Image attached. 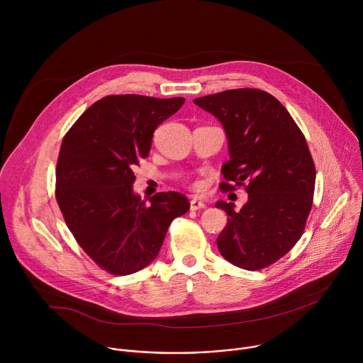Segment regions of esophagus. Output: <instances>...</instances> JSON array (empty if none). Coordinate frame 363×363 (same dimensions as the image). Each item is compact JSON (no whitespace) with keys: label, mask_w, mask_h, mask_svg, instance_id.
<instances>
[{"label":"esophagus","mask_w":363,"mask_h":363,"mask_svg":"<svg viewBox=\"0 0 363 363\" xmlns=\"http://www.w3.org/2000/svg\"><path fill=\"white\" fill-rule=\"evenodd\" d=\"M189 203H191V206H189L191 211H198V210H202V208H205V203H203L202 201H198L196 198H192Z\"/></svg>","instance_id":"1"}]
</instances>
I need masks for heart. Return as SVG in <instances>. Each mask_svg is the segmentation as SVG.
<instances>
[{
	"mask_svg": "<svg viewBox=\"0 0 363 363\" xmlns=\"http://www.w3.org/2000/svg\"><path fill=\"white\" fill-rule=\"evenodd\" d=\"M191 189H194L195 192H199L201 189H202V182L201 181H194V182H191Z\"/></svg>",
	"mask_w": 363,
	"mask_h": 363,
	"instance_id": "heart-1",
	"label": "heart"
}]
</instances>
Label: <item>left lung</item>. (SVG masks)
Wrapping results in <instances>:
<instances>
[{"instance_id":"left-lung-1","label":"left lung","mask_w":363,"mask_h":363,"mask_svg":"<svg viewBox=\"0 0 363 363\" xmlns=\"http://www.w3.org/2000/svg\"><path fill=\"white\" fill-rule=\"evenodd\" d=\"M194 103L218 118L228 136L223 191L238 186L248 194L238 213L231 202H217L228 216L218 250L240 269H266L296 245L312 210L316 168L306 138L281 103L260 89L224 90Z\"/></svg>"}]
</instances>
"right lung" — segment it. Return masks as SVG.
<instances>
[{"label": "right lung", "instance_id": "right-lung-1", "mask_svg": "<svg viewBox=\"0 0 363 363\" xmlns=\"http://www.w3.org/2000/svg\"><path fill=\"white\" fill-rule=\"evenodd\" d=\"M184 97L140 94L101 97L63 138L56 199L77 244L101 269L126 276L158 255L171 223L189 210L185 195L132 192L133 167L147 158L152 136L177 113Z\"/></svg>", "mask_w": 363, "mask_h": 363}]
</instances>
